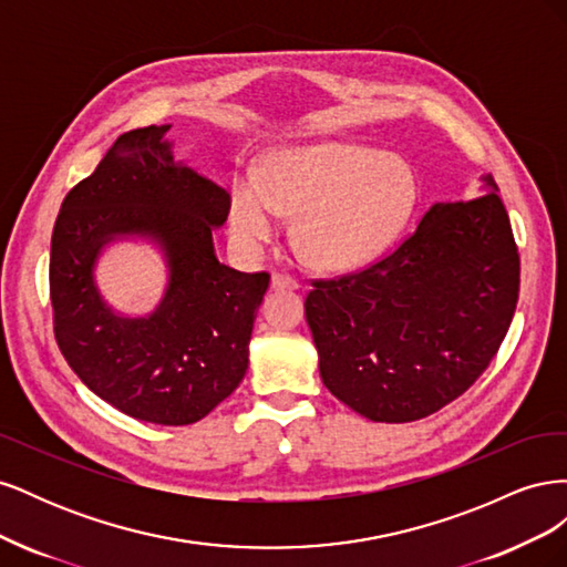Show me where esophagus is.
Returning <instances> with one entry per match:
<instances>
[{"mask_svg": "<svg viewBox=\"0 0 567 567\" xmlns=\"http://www.w3.org/2000/svg\"><path fill=\"white\" fill-rule=\"evenodd\" d=\"M271 288L274 290H298V279L288 277V274H271Z\"/></svg>", "mask_w": 567, "mask_h": 567, "instance_id": "1", "label": "esophagus"}]
</instances>
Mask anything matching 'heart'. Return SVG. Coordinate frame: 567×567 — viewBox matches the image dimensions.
I'll return each instance as SVG.
<instances>
[{
    "label": "heart",
    "instance_id": "b5f03b06",
    "mask_svg": "<svg viewBox=\"0 0 567 567\" xmlns=\"http://www.w3.org/2000/svg\"><path fill=\"white\" fill-rule=\"evenodd\" d=\"M416 203V175L398 153L350 142L281 148L260 179L241 177L229 196V234L257 252L296 215V246L321 269H357L381 257Z\"/></svg>",
    "mask_w": 567,
    "mask_h": 567
}]
</instances>
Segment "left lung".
Wrapping results in <instances>:
<instances>
[{
    "mask_svg": "<svg viewBox=\"0 0 567 567\" xmlns=\"http://www.w3.org/2000/svg\"><path fill=\"white\" fill-rule=\"evenodd\" d=\"M492 175L483 196L435 203L375 265L312 281L305 300L323 385L357 414L406 423L454 402L499 350L520 257Z\"/></svg>",
    "mask_w": 567,
    "mask_h": 567,
    "instance_id": "1",
    "label": "left lung"
}]
</instances>
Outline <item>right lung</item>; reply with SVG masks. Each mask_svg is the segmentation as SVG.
I'll list each match as a JSON object with an SVG mask.
<instances>
[{
	"label": "right lung",
	"mask_w": 567,
	"mask_h": 567,
	"mask_svg": "<svg viewBox=\"0 0 567 567\" xmlns=\"http://www.w3.org/2000/svg\"><path fill=\"white\" fill-rule=\"evenodd\" d=\"M169 127L120 134L68 192L49 293L59 350L84 385L136 421L188 425L244 381L269 274L217 260L213 231L227 221L229 194L175 161ZM117 237H146L166 257V293L146 318L117 316L97 293V255Z\"/></svg>",
	"instance_id": "obj_1"
}]
</instances>
